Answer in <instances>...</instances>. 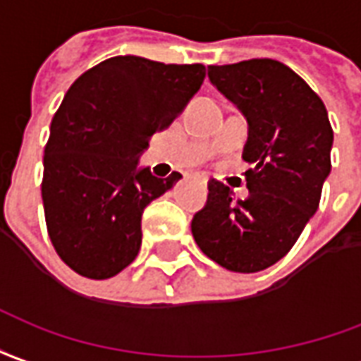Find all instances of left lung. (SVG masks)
Masks as SVG:
<instances>
[{
    "instance_id": "1",
    "label": "left lung",
    "mask_w": 361,
    "mask_h": 361,
    "mask_svg": "<svg viewBox=\"0 0 361 361\" xmlns=\"http://www.w3.org/2000/svg\"><path fill=\"white\" fill-rule=\"evenodd\" d=\"M207 76L248 121L242 159L252 165L244 173L250 196L235 200L228 186L212 180L192 235L221 267L256 273L285 257L317 212L333 128L321 97L285 63L212 65Z\"/></svg>"
}]
</instances>
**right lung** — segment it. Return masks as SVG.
Listing matches in <instances>:
<instances>
[{"label": "right lung", "instance_id": "1", "mask_svg": "<svg viewBox=\"0 0 361 361\" xmlns=\"http://www.w3.org/2000/svg\"><path fill=\"white\" fill-rule=\"evenodd\" d=\"M206 67L136 55L105 59L78 76L54 115L42 200L55 252L78 275L109 279L138 256L142 213L180 175L138 169L152 134L177 119Z\"/></svg>", "mask_w": 361, "mask_h": 361}]
</instances>
